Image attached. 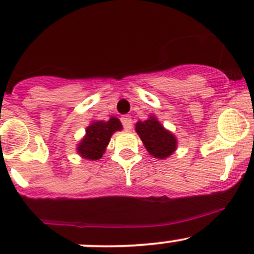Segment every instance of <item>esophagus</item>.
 <instances>
[{
	"instance_id": "34e87169",
	"label": "esophagus",
	"mask_w": 254,
	"mask_h": 254,
	"mask_svg": "<svg viewBox=\"0 0 254 254\" xmlns=\"http://www.w3.org/2000/svg\"><path fill=\"white\" fill-rule=\"evenodd\" d=\"M120 120H122V123H123V125H124L125 130L131 129L132 120H131V117H130V115H123V117L120 118Z\"/></svg>"
}]
</instances>
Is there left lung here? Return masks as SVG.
<instances>
[{
    "label": "left lung",
    "instance_id": "8db88e82",
    "mask_svg": "<svg viewBox=\"0 0 254 254\" xmlns=\"http://www.w3.org/2000/svg\"><path fill=\"white\" fill-rule=\"evenodd\" d=\"M135 131L140 136L147 152L155 158L165 160L177 150V137L172 131L166 129L155 115L146 120H139L135 124Z\"/></svg>",
    "mask_w": 254,
    "mask_h": 254
}]
</instances>
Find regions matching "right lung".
<instances>
[{
    "mask_svg": "<svg viewBox=\"0 0 254 254\" xmlns=\"http://www.w3.org/2000/svg\"><path fill=\"white\" fill-rule=\"evenodd\" d=\"M122 129V123L115 117H111L107 122L93 120L87 127L86 134L76 146V152L86 160H99L106 152V148L111 141L112 135L115 131H120Z\"/></svg>",
    "mask_w": 254,
    "mask_h": 254,
    "instance_id": "1",
    "label": "right lung"
}]
</instances>
